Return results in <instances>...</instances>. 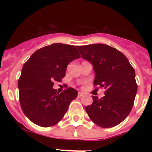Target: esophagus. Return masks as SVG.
<instances>
[{
	"mask_svg": "<svg viewBox=\"0 0 152 152\" xmlns=\"http://www.w3.org/2000/svg\"><path fill=\"white\" fill-rule=\"evenodd\" d=\"M84 96V93H81V92H79V93H78V97H79V98L82 97V96Z\"/></svg>",
	"mask_w": 152,
	"mask_h": 152,
	"instance_id": "esophagus-1",
	"label": "esophagus"
}]
</instances>
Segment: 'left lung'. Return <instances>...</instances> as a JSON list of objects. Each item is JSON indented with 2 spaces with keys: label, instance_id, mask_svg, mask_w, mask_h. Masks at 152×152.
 I'll return each instance as SVG.
<instances>
[{
  "label": "left lung",
  "instance_id": "left-lung-1",
  "mask_svg": "<svg viewBox=\"0 0 152 152\" xmlns=\"http://www.w3.org/2000/svg\"><path fill=\"white\" fill-rule=\"evenodd\" d=\"M81 56L93 65L95 86L104 87L102 99L92 96L93 102L85 110L90 120L103 128L121 124L129 115L137 91L135 72L125 55L105 44L78 46Z\"/></svg>",
  "mask_w": 152,
  "mask_h": 152
}]
</instances>
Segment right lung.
I'll list each match as a JSON object with an SVG mask.
<instances>
[{
	"mask_svg": "<svg viewBox=\"0 0 152 152\" xmlns=\"http://www.w3.org/2000/svg\"><path fill=\"white\" fill-rule=\"evenodd\" d=\"M80 57L74 45L53 43L36 50L24 64L18 80L19 99L31 121L49 127L62 120L78 92L68 87L59 93L53 88V82H60L67 65Z\"/></svg>",
	"mask_w": 152,
	"mask_h": 152,
	"instance_id": "1",
	"label": "right lung"
}]
</instances>
